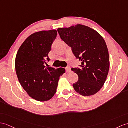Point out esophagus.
Masks as SVG:
<instances>
[{
	"mask_svg": "<svg viewBox=\"0 0 128 128\" xmlns=\"http://www.w3.org/2000/svg\"><path fill=\"white\" fill-rule=\"evenodd\" d=\"M66 70L67 73H70L71 72V69L70 67H67L66 68Z\"/></svg>",
	"mask_w": 128,
	"mask_h": 128,
	"instance_id": "34e87169",
	"label": "esophagus"
}]
</instances>
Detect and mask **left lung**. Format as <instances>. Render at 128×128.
Returning <instances> with one entry per match:
<instances>
[{"mask_svg":"<svg viewBox=\"0 0 128 128\" xmlns=\"http://www.w3.org/2000/svg\"><path fill=\"white\" fill-rule=\"evenodd\" d=\"M58 32L76 58L82 61L80 67L72 68L78 76V81L73 84L75 91L84 96L96 94L103 86L110 67L104 38L94 30L80 24L58 28Z\"/></svg>","mask_w":128,"mask_h":128,"instance_id":"obj_1","label":"left lung"}]
</instances>
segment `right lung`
<instances>
[{
    "label": "right lung",
    "instance_id": "obj_1",
    "mask_svg": "<svg viewBox=\"0 0 128 128\" xmlns=\"http://www.w3.org/2000/svg\"><path fill=\"white\" fill-rule=\"evenodd\" d=\"M56 36L55 30L32 34L22 44L16 58L18 80L29 96L37 101H47L53 97L60 76L65 73L64 68L46 66L50 60L48 54Z\"/></svg>",
    "mask_w": 128,
    "mask_h": 128
}]
</instances>
